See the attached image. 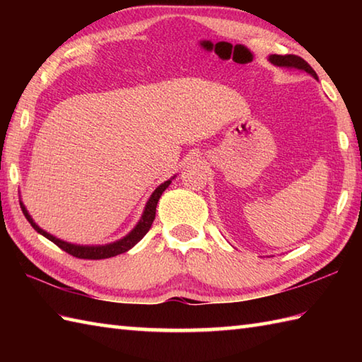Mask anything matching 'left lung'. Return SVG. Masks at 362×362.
Here are the masks:
<instances>
[{
  "instance_id": "8db88e82",
  "label": "left lung",
  "mask_w": 362,
  "mask_h": 362,
  "mask_svg": "<svg viewBox=\"0 0 362 362\" xmlns=\"http://www.w3.org/2000/svg\"><path fill=\"white\" fill-rule=\"evenodd\" d=\"M269 62H271L272 65L275 66H281V68H296V70H300V71H305L311 74L314 79H317V74L316 71L313 70V68L310 66L308 62H305V60L302 57L298 56H294V54H286V56H279V54H271V56L267 57Z\"/></svg>"
}]
</instances>
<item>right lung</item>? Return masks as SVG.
<instances>
[{
    "label": "right lung",
    "mask_w": 362,
    "mask_h": 362,
    "mask_svg": "<svg viewBox=\"0 0 362 362\" xmlns=\"http://www.w3.org/2000/svg\"><path fill=\"white\" fill-rule=\"evenodd\" d=\"M174 177H171V179L163 182L161 185H158L156 188V191H153L151 197L148 199V202H146V205H144V210H143L140 221L136 222V226L130 230V232L124 238H121V240L109 243V244H103V245H81V244H73V243H66L64 240H59V238L52 236L48 232H45L43 228H40L35 224L34 219L30 218V214L28 213L25 204H23L21 201H20V206L23 210V214H25L26 219L29 221V224L33 226L38 233L43 235L45 238H48L49 241L59 245V247L65 250L66 253H70V255H73L76 258H83V259H104V258L117 257V255H119V253H124V252L130 250L136 243H140L143 240V236L149 232L152 222H153V219H156V210H157L158 199L161 194H163V191L169 185H171Z\"/></svg>",
    "instance_id": "add662e5"
}]
</instances>
